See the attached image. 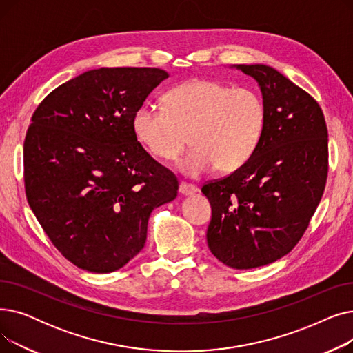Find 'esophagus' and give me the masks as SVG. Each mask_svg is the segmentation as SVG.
Segmentation results:
<instances>
[{
	"label": "esophagus",
	"instance_id": "obj_1",
	"mask_svg": "<svg viewBox=\"0 0 353 353\" xmlns=\"http://www.w3.org/2000/svg\"><path fill=\"white\" fill-rule=\"evenodd\" d=\"M197 190L199 189L196 186H193V184H188V183H180V186H179V192L183 196H192V194L197 193Z\"/></svg>",
	"mask_w": 353,
	"mask_h": 353
}]
</instances>
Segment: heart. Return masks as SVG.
I'll return each instance as SVG.
<instances>
[{"label":"heart","instance_id":"1","mask_svg":"<svg viewBox=\"0 0 353 353\" xmlns=\"http://www.w3.org/2000/svg\"><path fill=\"white\" fill-rule=\"evenodd\" d=\"M165 107L140 105L133 117L137 140L161 161H172L189 143L179 163L181 173L197 177L217 167L233 173L243 167L262 140L266 105L256 90L214 80H193L167 92Z\"/></svg>","mask_w":353,"mask_h":353}]
</instances>
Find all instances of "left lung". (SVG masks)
I'll use <instances>...</instances> for the list:
<instances>
[{
  "mask_svg": "<svg viewBox=\"0 0 353 353\" xmlns=\"http://www.w3.org/2000/svg\"><path fill=\"white\" fill-rule=\"evenodd\" d=\"M262 91L266 123L250 160L201 188L212 206L210 252L233 269L276 262L299 242L327 177V128L319 104L265 64L232 65Z\"/></svg>",
  "mask_w": 353,
  "mask_h": 353,
  "instance_id": "1",
  "label": "left lung"
}]
</instances>
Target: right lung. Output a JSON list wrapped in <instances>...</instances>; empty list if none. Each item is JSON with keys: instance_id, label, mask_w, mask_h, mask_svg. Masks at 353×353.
Wrapping results in <instances>:
<instances>
[{"instance_id": "right-lung-1", "label": "right lung", "mask_w": 353, "mask_h": 353, "mask_svg": "<svg viewBox=\"0 0 353 353\" xmlns=\"http://www.w3.org/2000/svg\"><path fill=\"white\" fill-rule=\"evenodd\" d=\"M169 77L148 67H101L51 91L24 141L28 205L59 252L92 273L140 253L152 212L176 199V176L133 130L136 110Z\"/></svg>"}]
</instances>
